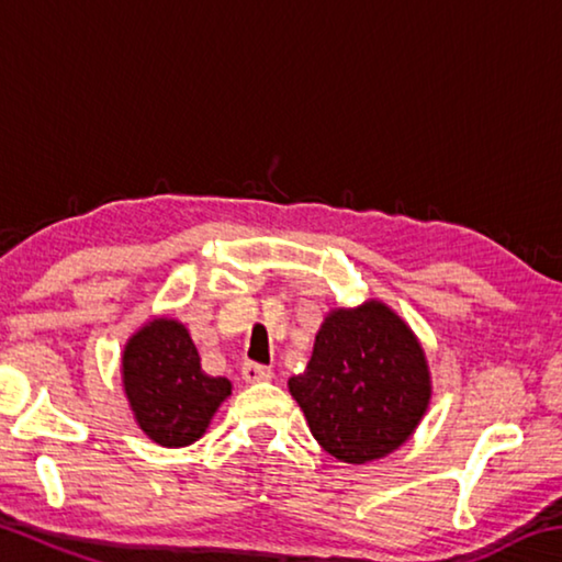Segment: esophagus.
Masks as SVG:
<instances>
[{
  "label": "esophagus",
  "instance_id": "esophagus-1",
  "mask_svg": "<svg viewBox=\"0 0 562 562\" xmlns=\"http://www.w3.org/2000/svg\"><path fill=\"white\" fill-rule=\"evenodd\" d=\"M243 379H245L247 384L270 382L272 369L270 367H262V364H255V361H247V364H243Z\"/></svg>",
  "mask_w": 562,
  "mask_h": 562
}]
</instances>
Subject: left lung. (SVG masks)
I'll return each mask as SVG.
<instances>
[{
  "label": "left lung",
  "mask_w": 562,
  "mask_h": 562,
  "mask_svg": "<svg viewBox=\"0 0 562 562\" xmlns=\"http://www.w3.org/2000/svg\"><path fill=\"white\" fill-rule=\"evenodd\" d=\"M288 386L322 449L355 465L406 443L431 404L422 341L382 300L329 310Z\"/></svg>",
  "instance_id": "left-lung-1"
}]
</instances>
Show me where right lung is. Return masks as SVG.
<instances>
[{"instance_id":"right-lung-1","label":"right lung","mask_w":562,"mask_h":562,"mask_svg":"<svg viewBox=\"0 0 562 562\" xmlns=\"http://www.w3.org/2000/svg\"><path fill=\"white\" fill-rule=\"evenodd\" d=\"M121 382L138 429L166 449L201 439L233 394L231 379L207 376L183 322L154 317L128 337Z\"/></svg>"}]
</instances>
